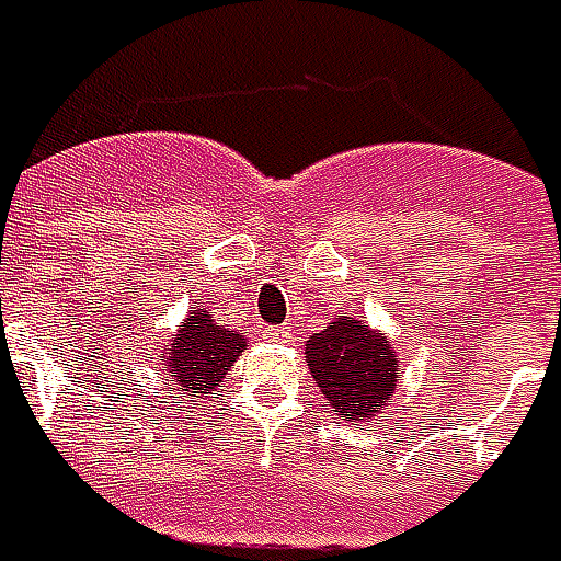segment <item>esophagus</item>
Returning <instances> with one entry per match:
<instances>
[{
    "label": "esophagus",
    "instance_id": "obj_1",
    "mask_svg": "<svg viewBox=\"0 0 561 561\" xmlns=\"http://www.w3.org/2000/svg\"><path fill=\"white\" fill-rule=\"evenodd\" d=\"M264 340L267 342H276V345H288V342H294V330L291 328H267L264 330Z\"/></svg>",
    "mask_w": 561,
    "mask_h": 561
}]
</instances>
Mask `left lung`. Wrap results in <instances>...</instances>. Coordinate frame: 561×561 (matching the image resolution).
<instances>
[{
	"mask_svg": "<svg viewBox=\"0 0 561 561\" xmlns=\"http://www.w3.org/2000/svg\"><path fill=\"white\" fill-rule=\"evenodd\" d=\"M306 366L316 388L345 421L364 423L385 412L400 385V354L381 330L348 312L306 340Z\"/></svg>",
	"mask_w": 561,
	"mask_h": 561,
	"instance_id": "obj_1",
	"label": "left lung"
}]
</instances>
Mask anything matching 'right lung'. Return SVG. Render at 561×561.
I'll use <instances>...</instances> for the list:
<instances>
[{
  "mask_svg": "<svg viewBox=\"0 0 561 561\" xmlns=\"http://www.w3.org/2000/svg\"><path fill=\"white\" fill-rule=\"evenodd\" d=\"M245 345L243 333L216 324L207 309L192 306L171 342L161 348L159 369L164 378H171L173 390H180L185 402H197L221 388Z\"/></svg>",
  "mask_w": 561,
  "mask_h": 561,
  "instance_id": "obj_1",
  "label": "right lung"
}]
</instances>
